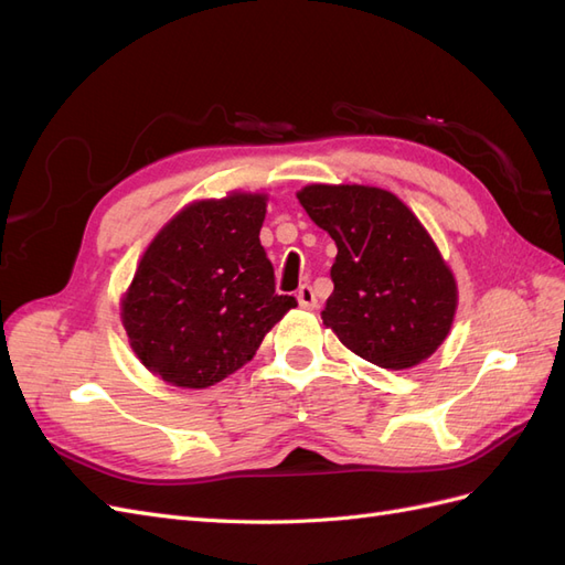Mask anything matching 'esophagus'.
Segmentation results:
<instances>
[{
	"mask_svg": "<svg viewBox=\"0 0 565 565\" xmlns=\"http://www.w3.org/2000/svg\"><path fill=\"white\" fill-rule=\"evenodd\" d=\"M297 299H299V306H301V309H309V311H313L316 306H318V299H316V292H313V287H311V285H301V287H299V292H297Z\"/></svg>",
	"mask_w": 565,
	"mask_h": 565,
	"instance_id": "34e87169",
	"label": "esophagus"
}]
</instances>
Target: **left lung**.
Segmentation results:
<instances>
[{
    "instance_id": "1",
    "label": "left lung",
    "mask_w": 565,
    "mask_h": 565,
    "mask_svg": "<svg viewBox=\"0 0 565 565\" xmlns=\"http://www.w3.org/2000/svg\"><path fill=\"white\" fill-rule=\"evenodd\" d=\"M301 207L337 243L322 322L372 365L405 370L448 337L457 309L450 268L405 204L370 185H306Z\"/></svg>"
}]
</instances>
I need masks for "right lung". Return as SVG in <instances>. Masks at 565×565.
<instances>
[{"label":"right lung","instance_id":"obj_1","mask_svg":"<svg viewBox=\"0 0 565 565\" xmlns=\"http://www.w3.org/2000/svg\"><path fill=\"white\" fill-rule=\"evenodd\" d=\"M264 195L185 207L136 268L122 322L139 361L169 384L207 388L259 349L297 299L276 292L262 247Z\"/></svg>","mask_w":565,"mask_h":565}]
</instances>
